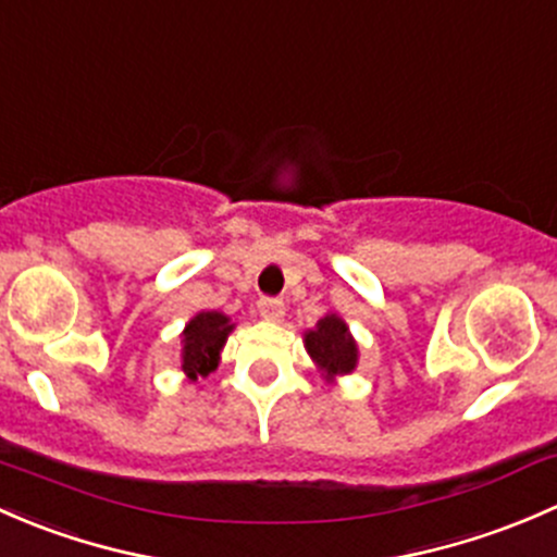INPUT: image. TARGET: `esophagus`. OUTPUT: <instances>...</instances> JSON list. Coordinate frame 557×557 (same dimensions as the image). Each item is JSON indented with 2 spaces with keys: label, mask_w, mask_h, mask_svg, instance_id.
<instances>
[{
  "label": "esophagus",
  "mask_w": 557,
  "mask_h": 557,
  "mask_svg": "<svg viewBox=\"0 0 557 557\" xmlns=\"http://www.w3.org/2000/svg\"><path fill=\"white\" fill-rule=\"evenodd\" d=\"M260 317L265 319V321H281L284 319V302L281 300H271V297H265V300H260Z\"/></svg>",
  "instance_id": "1"
}]
</instances>
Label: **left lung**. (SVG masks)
<instances>
[{"label": "left lung", "instance_id": "left-lung-1", "mask_svg": "<svg viewBox=\"0 0 557 557\" xmlns=\"http://www.w3.org/2000/svg\"><path fill=\"white\" fill-rule=\"evenodd\" d=\"M302 343H306L308 357L326 383H337V377L351 375L357 370L359 343L341 313L326 311L317 321V326L302 335Z\"/></svg>", "mask_w": 557, "mask_h": 557}]
</instances>
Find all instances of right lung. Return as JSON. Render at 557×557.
Segmentation results:
<instances>
[{
    "label": "right lung",
    "instance_id": "add662e5",
    "mask_svg": "<svg viewBox=\"0 0 557 557\" xmlns=\"http://www.w3.org/2000/svg\"><path fill=\"white\" fill-rule=\"evenodd\" d=\"M233 330L236 324L222 311H198L187 321L180 335V370L185 372L187 381L193 383L198 377H206L220 367L222 348Z\"/></svg>",
    "mask_w": 557,
    "mask_h": 557
}]
</instances>
